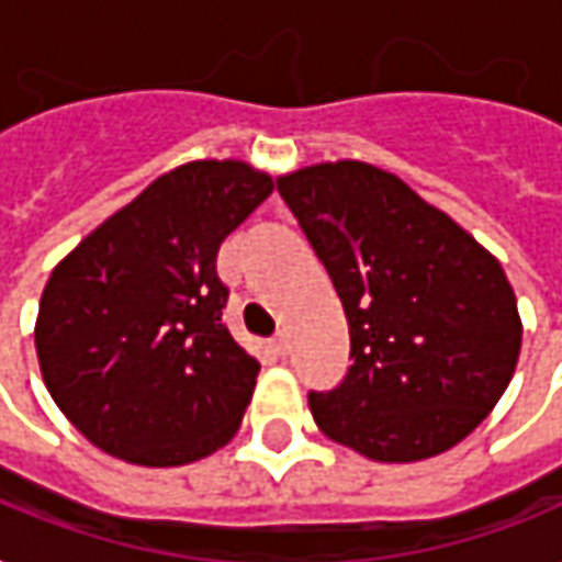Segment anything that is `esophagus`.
Instances as JSON below:
<instances>
[{
	"label": "esophagus",
	"instance_id": "34e87169",
	"mask_svg": "<svg viewBox=\"0 0 562 562\" xmlns=\"http://www.w3.org/2000/svg\"><path fill=\"white\" fill-rule=\"evenodd\" d=\"M270 347H273V352H277V356H285V352H289V335H285V331H280V335L270 340Z\"/></svg>",
	"mask_w": 562,
	"mask_h": 562
}]
</instances>
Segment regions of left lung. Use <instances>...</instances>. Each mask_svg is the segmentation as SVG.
Masks as SVG:
<instances>
[{
  "label": "left lung",
  "mask_w": 562,
  "mask_h": 562,
  "mask_svg": "<svg viewBox=\"0 0 562 562\" xmlns=\"http://www.w3.org/2000/svg\"><path fill=\"white\" fill-rule=\"evenodd\" d=\"M349 322L347 376L310 392L331 441L374 462H417L472 435L512 383L524 325L502 265L469 231L362 164L277 179Z\"/></svg>",
  "instance_id": "8db88e82"
}]
</instances>
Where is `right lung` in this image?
Instances as JSON below:
<instances>
[{"label": "right lung", "instance_id": "1", "mask_svg": "<svg viewBox=\"0 0 562 562\" xmlns=\"http://www.w3.org/2000/svg\"><path fill=\"white\" fill-rule=\"evenodd\" d=\"M270 191L268 172L243 160H191L54 268L35 352L50 398L90 445L170 469L237 435L261 364L222 322L215 255Z\"/></svg>", "mask_w": 562, "mask_h": 562}]
</instances>
